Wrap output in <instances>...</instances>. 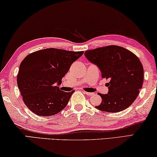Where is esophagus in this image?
<instances>
[{
    "mask_svg": "<svg viewBox=\"0 0 157 157\" xmlns=\"http://www.w3.org/2000/svg\"><path fill=\"white\" fill-rule=\"evenodd\" d=\"M84 94L87 96H92L94 94V93H91V92H87V91H84Z\"/></svg>",
    "mask_w": 157,
    "mask_h": 157,
    "instance_id": "obj_1",
    "label": "esophagus"
}]
</instances>
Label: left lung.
I'll return each mask as SVG.
<instances>
[{
	"label": "left lung",
	"mask_w": 157,
	"mask_h": 157,
	"mask_svg": "<svg viewBox=\"0 0 157 157\" xmlns=\"http://www.w3.org/2000/svg\"><path fill=\"white\" fill-rule=\"evenodd\" d=\"M84 55L98 67L108 93L102 94V102L96 108L108 113H117L128 108L139 94L143 83V67L137 56L122 47L109 45L87 50Z\"/></svg>",
	"instance_id": "1"
}]
</instances>
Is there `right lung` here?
Segmentation results:
<instances>
[{
    "label": "right lung",
    "instance_id": "add662e5",
    "mask_svg": "<svg viewBox=\"0 0 157 157\" xmlns=\"http://www.w3.org/2000/svg\"><path fill=\"white\" fill-rule=\"evenodd\" d=\"M84 52L48 48L29 54L19 66L17 85L25 105L38 116L54 115L66 108L75 91L59 87L71 64Z\"/></svg>",
    "mask_w": 157,
    "mask_h": 157
}]
</instances>
